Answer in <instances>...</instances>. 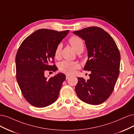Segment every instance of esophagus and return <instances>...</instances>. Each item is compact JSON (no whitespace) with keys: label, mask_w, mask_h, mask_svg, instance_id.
<instances>
[{"label":"esophagus","mask_w":134,"mask_h":134,"mask_svg":"<svg viewBox=\"0 0 134 134\" xmlns=\"http://www.w3.org/2000/svg\"><path fill=\"white\" fill-rule=\"evenodd\" d=\"M70 75H66V80H67V79H68L69 78H70Z\"/></svg>","instance_id":"esophagus-1"}]
</instances>
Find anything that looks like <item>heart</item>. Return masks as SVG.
Wrapping results in <instances>:
<instances>
[{
    "label": "heart",
    "instance_id": "1",
    "mask_svg": "<svg viewBox=\"0 0 134 134\" xmlns=\"http://www.w3.org/2000/svg\"><path fill=\"white\" fill-rule=\"evenodd\" d=\"M69 43L71 44L72 48L77 53L80 50L84 49V42L81 38L77 36H72L68 40ZM62 46L61 44H58L56 47L54 51V57L56 59H59L61 56ZM59 70L60 71L66 73L68 75H72L76 70L79 67V64L76 62H70L68 61H63L59 64Z\"/></svg>",
    "mask_w": 134,
    "mask_h": 134
}]
</instances>
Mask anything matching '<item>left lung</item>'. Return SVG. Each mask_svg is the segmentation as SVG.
<instances>
[{"instance_id": "obj_1", "label": "left lung", "mask_w": 134, "mask_h": 134, "mask_svg": "<svg viewBox=\"0 0 134 134\" xmlns=\"http://www.w3.org/2000/svg\"><path fill=\"white\" fill-rule=\"evenodd\" d=\"M73 33L85 41L88 59L85 71L90 79L78 77L75 87L78 97L91 105L105 102L113 93L120 72V53L114 39L103 29L90 27Z\"/></svg>"}]
</instances>
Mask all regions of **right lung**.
I'll return each instance as SVG.
<instances>
[{
    "instance_id": "1",
    "label": "right lung",
    "mask_w": 134,
    "mask_h": 134,
    "mask_svg": "<svg viewBox=\"0 0 134 134\" xmlns=\"http://www.w3.org/2000/svg\"><path fill=\"white\" fill-rule=\"evenodd\" d=\"M68 32L38 29L19 47L15 57L16 79L23 97L33 106H48L58 98L65 75L58 73L48 79L44 74L47 71L57 70L52 64L55 49Z\"/></svg>"
}]
</instances>
